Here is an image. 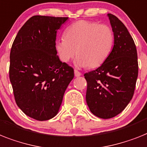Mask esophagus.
I'll return each instance as SVG.
<instances>
[{
	"label": "esophagus",
	"instance_id": "1",
	"mask_svg": "<svg viewBox=\"0 0 147 147\" xmlns=\"http://www.w3.org/2000/svg\"><path fill=\"white\" fill-rule=\"evenodd\" d=\"M74 75H75V76L78 77V76H81V73L80 72V71H77V70H74Z\"/></svg>",
	"mask_w": 147,
	"mask_h": 147
}]
</instances>
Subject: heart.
Wrapping results in <instances>:
<instances>
[{
    "label": "heart",
    "instance_id": "b5f03b06",
    "mask_svg": "<svg viewBox=\"0 0 147 147\" xmlns=\"http://www.w3.org/2000/svg\"><path fill=\"white\" fill-rule=\"evenodd\" d=\"M113 43L114 34L108 25L80 20L67 28L65 37L57 40L55 49L64 62H68L77 55V66L95 68L108 58Z\"/></svg>",
    "mask_w": 147,
    "mask_h": 147
}]
</instances>
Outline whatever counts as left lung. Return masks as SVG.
Instances as JSON below:
<instances>
[{"label": "left lung", "mask_w": 147, "mask_h": 147, "mask_svg": "<svg viewBox=\"0 0 147 147\" xmlns=\"http://www.w3.org/2000/svg\"><path fill=\"white\" fill-rule=\"evenodd\" d=\"M114 34V45L101 66L85 74L86 99L94 116L110 119L117 116L131 100L138 75V54L134 40L116 16L107 14Z\"/></svg>", "instance_id": "8db88e82"}]
</instances>
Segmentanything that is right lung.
I'll return each mask as SVG.
<instances>
[{
  "label": "right lung",
  "instance_id": "add662e5",
  "mask_svg": "<svg viewBox=\"0 0 147 147\" xmlns=\"http://www.w3.org/2000/svg\"><path fill=\"white\" fill-rule=\"evenodd\" d=\"M67 19L34 16L20 28L11 48L9 80L16 102L25 114L39 121L56 116L74 76L55 49L57 31Z\"/></svg>",
  "mask_w": 147,
  "mask_h": 147
}]
</instances>
